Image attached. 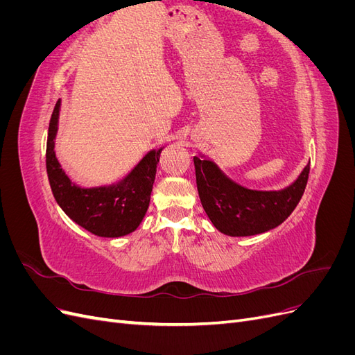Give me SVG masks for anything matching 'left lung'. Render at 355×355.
Wrapping results in <instances>:
<instances>
[{"instance_id":"1","label":"left lung","mask_w":355,"mask_h":355,"mask_svg":"<svg viewBox=\"0 0 355 355\" xmlns=\"http://www.w3.org/2000/svg\"><path fill=\"white\" fill-rule=\"evenodd\" d=\"M198 196L209 219L231 237L262 234L283 223L304 196L309 164L282 191H250L225 176L209 159L194 157Z\"/></svg>"}]
</instances>
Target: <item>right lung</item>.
<instances>
[{
	"instance_id": "obj_1",
	"label": "right lung",
	"mask_w": 355,
	"mask_h": 355,
	"mask_svg": "<svg viewBox=\"0 0 355 355\" xmlns=\"http://www.w3.org/2000/svg\"><path fill=\"white\" fill-rule=\"evenodd\" d=\"M59 108L58 101L50 118L46 151L47 175L58 204L75 223L99 237L115 239L133 232L148 210L161 149L146 154L118 184L81 188L69 180L55 154Z\"/></svg>"
}]
</instances>
